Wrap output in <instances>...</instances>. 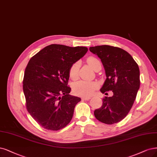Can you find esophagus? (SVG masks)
Segmentation results:
<instances>
[{"instance_id": "esophagus-1", "label": "esophagus", "mask_w": 157, "mask_h": 157, "mask_svg": "<svg viewBox=\"0 0 157 157\" xmlns=\"http://www.w3.org/2000/svg\"><path fill=\"white\" fill-rule=\"evenodd\" d=\"M81 99H82V100H83V101H88L91 99V97H82Z\"/></svg>"}]
</instances>
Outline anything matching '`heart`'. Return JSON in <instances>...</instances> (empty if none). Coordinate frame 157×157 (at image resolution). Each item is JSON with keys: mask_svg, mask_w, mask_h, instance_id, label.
I'll use <instances>...</instances> for the list:
<instances>
[{"mask_svg": "<svg viewBox=\"0 0 157 157\" xmlns=\"http://www.w3.org/2000/svg\"><path fill=\"white\" fill-rule=\"evenodd\" d=\"M87 62L90 66L93 69L97 66V64L101 63L98 59L95 57H89ZM80 67V62H76L72 64L69 68V76L73 79H76L78 77V70ZM98 87V84L93 81L89 80H79L75 82L73 86V91L75 94L81 97H88L92 95L93 93Z\"/></svg>", "mask_w": 157, "mask_h": 157, "instance_id": "obj_1", "label": "heart"}]
</instances>
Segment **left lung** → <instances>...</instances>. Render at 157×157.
I'll return each mask as SVG.
<instances>
[{
  "label": "left lung",
  "mask_w": 157,
  "mask_h": 157,
  "mask_svg": "<svg viewBox=\"0 0 157 157\" xmlns=\"http://www.w3.org/2000/svg\"><path fill=\"white\" fill-rule=\"evenodd\" d=\"M90 51L101 59L105 70L106 78L100 91L113 92L112 97H105L94 116L108 125L120 122L131 109L140 88L139 67L130 54L121 48L105 45L91 47Z\"/></svg>",
  "instance_id": "obj_1"
}]
</instances>
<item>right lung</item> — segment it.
<instances>
[{
    "instance_id": "right-lung-1",
    "label": "right lung",
    "mask_w": 157,
    "mask_h": 157,
    "mask_svg": "<svg viewBox=\"0 0 157 157\" xmlns=\"http://www.w3.org/2000/svg\"><path fill=\"white\" fill-rule=\"evenodd\" d=\"M88 51L85 47L48 45L30 58L23 78L26 109L47 130L58 131L71 121L80 98L70 95L69 68Z\"/></svg>"
}]
</instances>
